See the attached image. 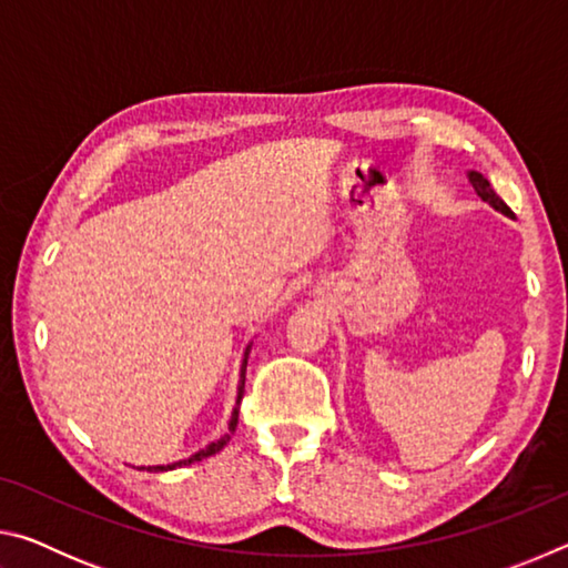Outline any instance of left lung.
<instances>
[{"instance_id":"8db88e82","label":"left lung","mask_w":568,"mask_h":568,"mask_svg":"<svg viewBox=\"0 0 568 568\" xmlns=\"http://www.w3.org/2000/svg\"><path fill=\"white\" fill-rule=\"evenodd\" d=\"M468 182H470V185H474L476 195H478L480 200H484V203H488V205H491L494 210H498V213H504V215H508V217H514L511 207H508V205L504 203V200L496 195L494 187H491V182H488L484 175H480V172L470 170V172H468Z\"/></svg>"}]
</instances>
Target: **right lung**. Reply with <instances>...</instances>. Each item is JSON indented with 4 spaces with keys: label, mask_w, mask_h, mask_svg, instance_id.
<instances>
[{
    "label": "right lung",
    "mask_w": 568,
    "mask_h": 568,
    "mask_svg": "<svg viewBox=\"0 0 568 568\" xmlns=\"http://www.w3.org/2000/svg\"><path fill=\"white\" fill-rule=\"evenodd\" d=\"M247 355H250V345L245 348V355H243V365H240V383H237V400H235V408H233V416H230V423H227V434L220 436L217 440H213V444H207L203 450H197V454H192L190 458H182V460H175V464H168V466H140V470H152V474H160V470H175L180 466H190L195 464V460H203L207 456H215L217 450H223L227 446V440L233 438L235 434V426H237V413H240V400H243V393H245V368H247Z\"/></svg>",
    "instance_id": "obj_1"
}]
</instances>
